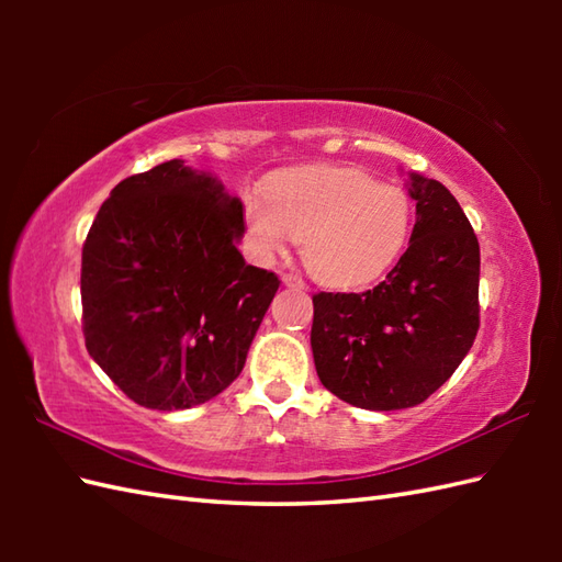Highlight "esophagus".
<instances>
[{"label": "esophagus", "instance_id": "esophagus-1", "mask_svg": "<svg viewBox=\"0 0 562 562\" xmlns=\"http://www.w3.org/2000/svg\"><path fill=\"white\" fill-rule=\"evenodd\" d=\"M282 284H284V288H292V290H304L302 278H296V274H292V272L282 274Z\"/></svg>", "mask_w": 562, "mask_h": 562}]
</instances>
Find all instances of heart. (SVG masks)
Returning <instances> with one entry per match:
<instances>
[{
	"instance_id": "heart-1",
	"label": "heart",
	"mask_w": 562,
	"mask_h": 562,
	"mask_svg": "<svg viewBox=\"0 0 562 562\" xmlns=\"http://www.w3.org/2000/svg\"><path fill=\"white\" fill-rule=\"evenodd\" d=\"M250 248L262 260L302 244L304 268L330 290L381 278L408 244L413 205L403 188L348 166H314L274 176L262 195L244 198Z\"/></svg>"
}]
</instances>
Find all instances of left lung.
Here are the masks:
<instances>
[{
    "instance_id": "1",
    "label": "left lung",
    "mask_w": 562,
    "mask_h": 562,
    "mask_svg": "<svg viewBox=\"0 0 562 562\" xmlns=\"http://www.w3.org/2000/svg\"><path fill=\"white\" fill-rule=\"evenodd\" d=\"M411 246L384 282L314 296L321 384L364 411L413 408L445 384L479 333L481 248L449 190L408 173Z\"/></svg>"
}]
</instances>
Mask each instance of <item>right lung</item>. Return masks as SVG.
I'll use <instances>...</instances> for the list:
<instances>
[{
	"label": "right lung",
	"mask_w": 562,
	"mask_h": 562,
	"mask_svg": "<svg viewBox=\"0 0 562 562\" xmlns=\"http://www.w3.org/2000/svg\"><path fill=\"white\" fill-rule=\"evenodd\" d=\"M241 200L164 161L111 190L81 250L87 350L127 398L186 411L241 374L280 280L246 266Z\"/></svg>",
	"instance_id": "add662e5"
}]
</instances>
